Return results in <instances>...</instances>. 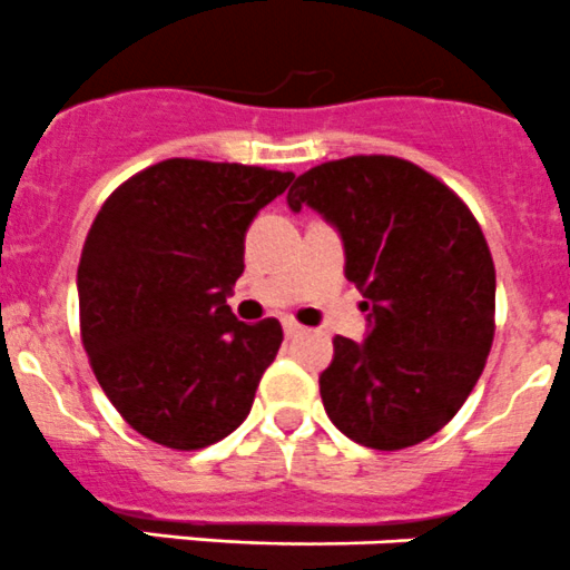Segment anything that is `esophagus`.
Masks as SVG:
<instances>
[{
  "mask_svg": "<svg viewBox=\"0 0 570 570\" xmlns=\"http://www.w3.org/2000/svg\"><path fill=\"white\" fill-rule=\"evenodd\" d=\"M303 331V325L301 323H295V320L292 317H284V334L286 336H297Z\"/></svg>",
  "mask_w": 570,
  "mask_h": 570,
  "instance_id": "obj_1",
  "label": "esophagus"
}]
</instances>
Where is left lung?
I'll use <instances>...</instances> for the list:
<instances>
[{"label": "left lung", "mask_w": 570, "mask_h": 570, "mask_svg": "<svg viewBox=\"0 0 570 570\" xmlns=\"http://www.w3.org/2000/svg\"><path fill=\"white\" fill-rule=\"evenodd\" d=\"M345 245L367 336H334L320 375L331 423L353 443L401 451L438 434L468 401L495 334V267L471 208L395 156L320 164L292 184Z\"/></svg>", "instance_id": "obj_1"}]
</instances>
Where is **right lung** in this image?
I'll use <instances>...</instances> for the list:
<instances>
[{"instance_id":"obj_1","label":"right lung","mask_w":570,"mask_h":570,"mask_svg":"<svg viewBox=\"0 0 570 570\" xmlns=\"http://www.w3.org/2000/svg\"><path fill=\"white\" fill-rule=\"evenodd\" d=\"M292 173L169 158L105 200L77 267L80 336L99 386L141 438L219 443L250 414L284 331L239 323L245 234Z\"/></svg>"}]
</instances>
